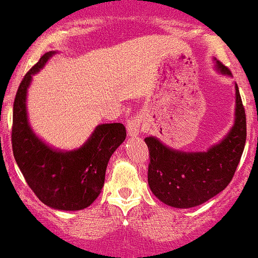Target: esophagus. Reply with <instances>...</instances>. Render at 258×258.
Listing matches in <instances>:
<instances>
[{"mask_svg": "<svg viewBox=\"0 0 258 258\" xmlns=\"http://www.w3.org/2000/svg\"><path fill=\"white\" fill-rule=\"evenodd\" d=\"M127 132H128L130 137H137L141 132V121L140 117L135 116L131 117L127 122Z\"/></svg>", "mask_w": 258, "mask_h": 258, "instance_id": "1", "label": "esophagus"}]
</instances>
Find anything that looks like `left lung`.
<instances>
[{
  "label": "left lung",
  "mask_w": 258,
  "mask_h": 258,
  "mask_svg": "<svg viewBox=\"0 0 258 258\" xmlns=\"http://www.w3.org/2000/svg\"><path fill=\"white\" fill-rule=\"evenodd\" d=\"M219 74L231 72L214 59ZM150 150L148 185L162 203L178 209L194 208L224 190L231 181L246 142V115L235 84V121L222 140L204 152L174 150L157 137L145 138Z\"/></svg>",
  "instance_id": "1"
}]
</instances>
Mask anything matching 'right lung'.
Returning <instances> with one entry per match:
<instances>
[{"mask_svg":"<svg viewBox=\"0 0 258 258\" xmlns=\"http://www.w3.org/2000/svg\"><path fill=\"white\" fill-rule=\"evenodd\" d=\"M58 51H48L24 75L13 104L12 150L29 188L55 210L77 211L90 207L105 183L112 153L126 138L122 123H102L77 150L54 148L34 134L27 113V93L32 78Z\"/></svg>","mask_w":258,"mask_h":258,"instance_id":"add662e5","label":"right lung"}]
</instances>
